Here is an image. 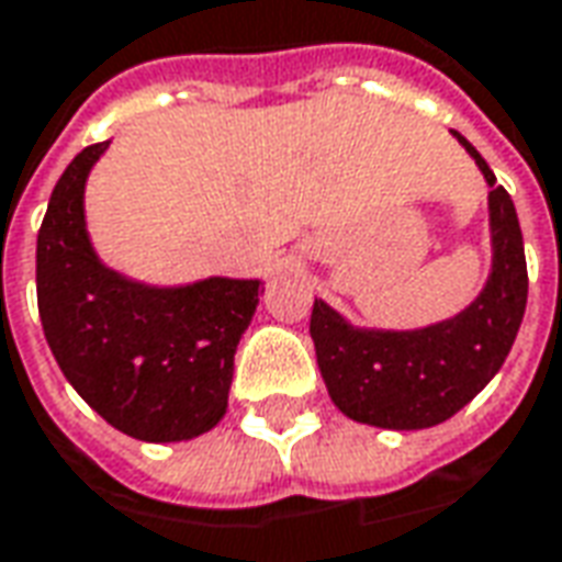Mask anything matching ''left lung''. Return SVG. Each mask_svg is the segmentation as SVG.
Masks as SVG:
<instances>
[{
	"label": "left lung",
	"instance_id": "left-lung-1",
	"mask_svg": "<svg viewBox=\"0 0 562 562\" xmlns=\"http://www.w3.org/2000/svg\"><path fill=\"white\" fill-rule=\"evenodd\" d=\"M452 137L490 183L493 266L477 300L416 330L355 327L324 300L312 308L308 333L330 401L363 425L419 431L456 416L502 370L524 321L529 278L514 201L495 186L481 153L462 134L452 131Z\"/></svg>",
	"mask_w": 562,
	"mask_h": 562
}]
</instances>
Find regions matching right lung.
<instances>
[{
  "label": "right lung",
  "mask_w": 562,
  "mask_h": 562,
  "mask_svg": "<svg viewBox=\"0 0 562 562\" xmlns=\"http://www.w3.org/2000/svg\"><path fill=\"white\" fill-rule=\"evenodd\" d=\"M106 143L57 180L36 241L42 330L81 401L146 443H177L226 416L235 348L259 305L257 278L158 288L110 269L85 223V183Z\"/></svg>",
  "instance_id": "right-lung-1"
}]
</instances>
